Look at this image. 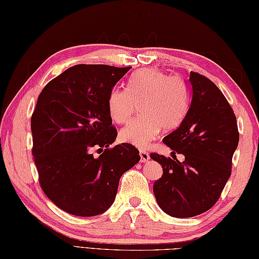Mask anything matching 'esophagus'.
<instances>
[{
  "mask_svg": "<svg viewBox=\"0 0 259 259\" xmlns=\"http://www.w3.org/2000/svg\"><path fill=\"white\" fill-rule=\"evenodd\" d=\"M139 155H140V162H147L150 159L149 153L147 151H143V150H140Z\"/></svg>",
  "mask_w": 259,
  "mask_h": 259,
  "instance_id": "obj_1",
  "label": "esophagus"
}]
</instances>
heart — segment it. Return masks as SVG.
<instances>
[{"mask_svg":"<svg viewBox=\"0 0 259 259\" xmlns=\"http://www.w3.org/2000/svg\"><path fill=\"white\" fill-rule=\"evenodd\" d=\"M140 119L129 123L119 134L120 140L138 148H147L161 128L171 130L182 121L188 109L185 83L163 71L144 68L128 81V89L113 87L107 98L108 112L113 121L125 123L131 119L137 102H141Z\"/></svg>","mask_w":259,"mask_h":259,"instance_id":"heart-1","label":"heart"}]
</instances>
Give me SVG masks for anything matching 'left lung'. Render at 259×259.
<instances>
[{"instance_id":"left-lung-1","label":"left lung","mask_w":259,"mask_h":259,"mask_svg":"<svg viewBox=\"0 0 259 259\" xmlns=\"http://www.w3.org/2000/svg\"><path fill=\"white\" fill-rule=\"evenodd\" d=\"M191 102L179 128L163 138L177 158L151 153L163 169L153 184L162 211L184 219L208 211L218 202L232 172L238 146L236 117L225 96L205 76L191 71Z\"/></svg>"}]
</instances>
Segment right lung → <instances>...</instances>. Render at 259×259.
Returning a JSON list of instances; mask_svg holds the SVG:
<instances>
[{
	"instance_id": "obj_1",
	"label": "right lung",
	"mask_w": 259,
	"mask_h": 259,
	"mask_svg": "<svg viewBox=\"0 0 259 259\" xmlns=\"http://www.w3.org/2000/svg\"><path fill=\"white\" fill-rule=\"evenodd\" d=\"M131 67L76 65L41 90L32 115L34 162L46 196L76 216L99 215L111 206L122 174L140 161L117 138L108 112L110 90ZM94 149L101 154L95 157Z\"/></svg>"
}]
</instances>
